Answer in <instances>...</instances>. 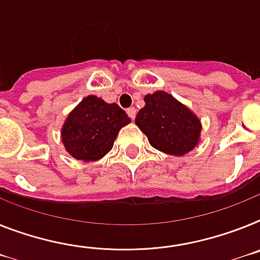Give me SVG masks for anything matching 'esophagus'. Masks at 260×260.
Returning <instances> with one entry per match:
<instances>
[{"label": "esophagus", "mask_w": 260, "mask_h": 260, "mask_svg": "<svg viewBox=\"0 0 260 260\" xmlns=\"http://www.w3.org/2000/svg\"><path fill=\"white\" fill-rule=\"evenodd\" d=\"M126 113H128V116H129L132 120H134L135 117H136V110H135L134 107H131V108H128V110H126Z\"/></svg>", "instance_id": "obj_1"}]
</instances>
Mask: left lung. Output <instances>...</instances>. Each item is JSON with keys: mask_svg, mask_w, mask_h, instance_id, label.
I'll use <instances>...</instances> for the list:
<instances>
[{"mask_svg": "<svg viewBox=\"0 0 260 260\" xmlns=\"http://www.w3.org/2000/svg\"><path fill=\"white\" fill-rule=\"evenodd\" d=\"M144 100L145 107L137 113L136 124L152 147L182 156L197 145L201 124L191 111L164 91L147 95Z\"/></svg>", "mask_w": 260, "mask_h": 260, "instance_id": "8db88e82", "label": "left lung"}]
</instances>
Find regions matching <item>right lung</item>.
<instances>
[{"label":"right lung","instance_id":"right-lung-1","mask_svg":"<svg viewBox=\"0 0 260 260\" xmlns=\"http://www.w3.org/2000/svg\"><path fill=\"white\" fill-rule=\"evenodd\" d=\"M129 121L125 111L116 103L108 104L91 95L69 115L62 129V141L76 160H99L112 149L120 128Z\"/></svg>","mask_w":260,"mask_h":260}]
</instances>
